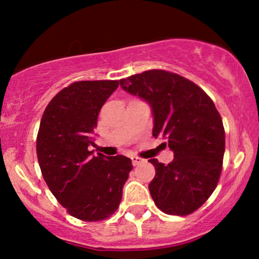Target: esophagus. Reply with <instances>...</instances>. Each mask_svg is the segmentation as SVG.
Masks as SVG:
<instances>
[{
	"label": "esophagus",
	"instance_id": "1",
	"mask_svg": "<svg viewBox=\"0 0 259 259\" xmlns=\"http://www.w3.org/2000/svg\"><path fill=\"white\" fill-rule=\"evenodd\" d=\"M132 160H133V164L134 165H139V164H141V163L145 162V159L140 158V157H138V156L132 157Z\"/></svg>",
	"mask_w": 259,
	"mask_h": 259
}]
</instances>
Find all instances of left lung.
Segmentation results:
<instances>
[{
    "mask_svg": "<svg viewBox=\"0 0 259 259\" xmlns=\"http://www.w3.org/2000/svg\"><path fill=\"white\" fill-rule=\"evenodd\" d=\"M124 91L152 109L154 138L167 139L174 159L168 165L150 159L156 175L148 189L162 212L187 215L215 190L222 173L225 132L210 97L179 74L152 69L120 80Z\"/></svg>",
    "mask_w": 259,
    "mask_h": 259,
    "instance_id": "1",
    "label": "left lung"
}]
</instances>
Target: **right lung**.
Instances as JSON below:
<instances>
[{"mask_svg": "<svg viewBox=\"0 0 259 259\" xmlns=\"http://www.w3.org/2000/svg\"><path fill=\"white\" fill-rule=\"evenodd\" d=\"M118 86V80L73 82L41 118L36 153L44 179L67 212L85 222L102 221L118 209L133 169L125 156L89 151L101 108Z\"/></svg>", "mask_w": 259, "mask_h": 259, "instance_id": "obj_1", "label": "right lung"}]
</instances>
